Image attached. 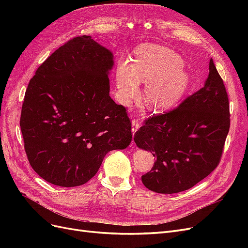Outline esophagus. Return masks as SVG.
Segmentation results:
<instances>
[{
    "label": "esophagus",
    "mask_w": 248,
    "mask_h": 248,
    "mask_svg": "<svg viewBox=\"0 0 248 248\" xmlns=\"http://www.w3.org/2000/svg\"><path fill=\"white\" fill-rule=\"evenodd\" d=\"M139 128H140V120L137 118L132 119V133L133 134L136 133Z\"/></svg>",
    "instance_id": "1"
}]
</instances>
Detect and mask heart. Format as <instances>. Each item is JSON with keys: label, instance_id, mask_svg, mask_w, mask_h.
Listing matches in <instances>:
<instances>
[{"label": "heart", "instance_id": "heart-1", "mask_svg": "<svg viewBox=\"0 0 248 248\" xmlns=\"http://www.w3.org/2000/svg\"><path fill=\"white\" fill-rule=\"evenodd\" d=\"M183 61L168 47L145 44L134 54L131 63L121 62L117 70L120 100L129 104L140 95V82H148L145 101L152 109H167L175 106L188 86L189 78L182 69Z\"/></svg>", "mask_w": 248, "mask_h": 248}]
</instances>
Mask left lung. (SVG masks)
I'll list each match as a JSON object with an SVG mask.
<instances>
[{"label": "left lung", "instance_id": "obj_1", "mask_svg": "<svg viewBox=\"0 0 248 248\" xmlns=\"http://www.w3.org/2000/svg\"><path fill=\"white\" fill-rule=\"evenodd\" d=\"M230 123L227 90L210 59L205 86L179 107L145 119L134 134L138 147L156 159L151 170L141 176L142 184L166 194L198 184L219 164Z\"/></svg>", "mask_w": 248, "mask_h": 248}]
</instances>
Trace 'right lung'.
Returning a JSON list of instances; mask_svg holds the SVG:
<instances>
[{"label":"right lung","instance_id":"add662e5","mask_svg":"<svg viewBox=\"0 0 248 248\" xmlns=\"http://www.w3.org/2000/svg\"><path fill=\"white\" fill-rule=\"evenodd\" d=\"M112 55L91 36L64 43L36 70L20 114L32 169L62 187L87 183L111 150L132 139L126 108L109 96Z\"/></svg>","mask_w":248,"mask_h":248}]
</instances>
